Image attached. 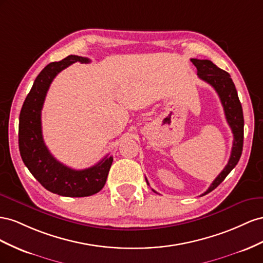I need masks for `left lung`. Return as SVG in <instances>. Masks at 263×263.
Returning <instances> with one entry per match:
<instances>
[{"instance_id": "1", "label": "left lung", "mask_w": 263, "mask_h": 263, "mask_svg": "<svg viewBox=\"0 0 263 263\" xmlns=\"http://www.w3.org/2000/svg\"><path fill=\"white\" fill-rule=\"evenodd\" d=\"M191 62L197 68L198 77L211 85L216 90V92L218 93L223 107L226 120L229 126L231 127L232 134H234V143H232L231 154L228 164L221 171V173L215 178V181L209 186V189L204 194L200 195V196H204V195L214 191L226 178V176L230 173L232 168L238 164L240 156H241L242 153L245 121L241 103H240V100L238 98L237 90L234 81L230 78V74L227 71L218 68L213 62L208 61V59L192 58ZM145 181L147 185H149L146 178ZM152 191L156 193L154 190Z\"/></svg>"}]
</instances>
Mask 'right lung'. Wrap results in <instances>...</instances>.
I'll use <instances>...</instances> for the list:
<instances>
[{
    "label": "right lung",
    "mask_w": 263,
    "mask_h": 263,
    "mask_svg": "<svg viewBox=\"0 0 263 263\" xmlns=\"http://www.w3.org/2000/svg\"><path fill=\"white\" fill-rule=\"evenodd\" d=\"M90 63V59L69 55L48 64L36 77L22 107L18 124V147L25 166L47 191L66 197L91 196L106 184L114 157L106 156L85 170H73L58 162L44 143L42 109L51 81L71 64Z\"/></svg>",
    "instance_id": "add662e5"
}]
</instances>
